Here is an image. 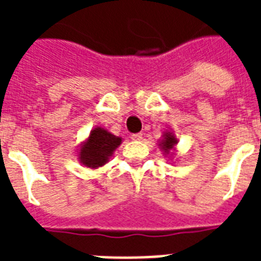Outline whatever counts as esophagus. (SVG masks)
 <instances>
[{"instance_id": "obj_1", "label": "esophagus", "mask_w": 261, "mask_h": 261, "mask_svg": "<svg viewBox=\"0 0 261 261\" xmlns=\"http://www.w3.org/2000/svg\"><path fill=\"white\" fill-rule=\"evenodd\" d=\"M141 138H142V134H141V133H135V134H131V139H133V141H139Z\"/></svg>"}]
</instances>
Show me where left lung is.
Segmentation results:
<instances>
[{
	"label": "left lung",
	"instance_id": "left-lung-1",
	"mask_svg": "<svg viewBox=\"0 0 261 261\" xmlns=\"http://www.w3.org/2000/svg\"><path fill=\"white\" fill-rule=\"evenodd\" d=\"M174 143H176V138H174L173 135L172 134H165L164 135V139H163V149L165 151L171 150V149H173Z\"/></svg>",
	"mask_w": 261,
	"mask_h": 261
}]
</instances>
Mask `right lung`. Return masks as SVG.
I'll list each match as a JSON object with an SVG mask.
<instances>
[{
  "instance_id": "add662e5",
  "label": "right lung",
  "mask_w": 261,
  "mask_h": 261,
  "mask_svg": "<svg viewBox=\"0 0 261 261\" xmlns=\"http://www.w3.org/2000/svg\"><path fill=\"white\" fill-rule=\"evenodd\" d=\"M122 139L100 127L90 131L89 139L81 147L80 161L88 168H98L108 161L112 151L120 145Z\"/></svg>"
}]
</instances>
